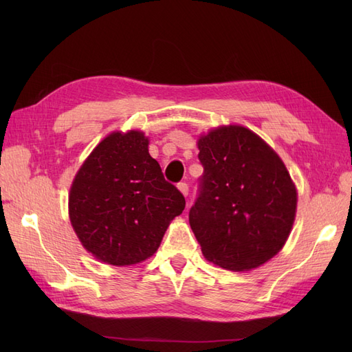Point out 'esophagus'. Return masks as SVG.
Listing matches in <instances>:
<instances>
[{"mask_svg":"<svg viewBox=\"0 0 352 352\" xmlns=\"http://www.w3.org/2000/svg\"><path fill=\"white\" fill-rule=\"evenodd\" d=\"M177 189L180 190V192H182L184 197H188V194H189V186H188V184H185V182L177 184Z\"/></svg>","mask_w":352,"mask_h":352,"instance_id":"obj_1","label":"esophagus"}]
</instances>
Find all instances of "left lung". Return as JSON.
<instances>
[{
	"label": "left lung",
	"mask_w": 352,
	"mask_h": 352,
	"mask_svg": "<svg viewBox=\"0 0 352 352\" xmlns=\"http://www.w3.org/2000/svg\"><path fill=\"white\" fill-rule=\"evenodd\" d=\"M204 166L189 225L204 257L230 272L272 260L292 230L298 192L282 158L241 124L212 127L198 136Z\"/></svg>",
	"instance_id": "1"
}]
</instances>
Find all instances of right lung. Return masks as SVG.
Returning <instances> with one entry per match:
<instances>
[{"instance_id":"obj_1","label":"right lung","mask_w":352,"mask_h":352,"mask_svg":"<svg viewBox=\"0 0 352 352\" xmlns=\"http://www.w3.org/2000/svg\"><path fill=\"white\" fill-rule=\"evenodd\" d=\"M142 131H114L79 167L69 192V219L82 247L123 267L153 257L185 198L168 184Z\"/></svg>"}]
</instances>
